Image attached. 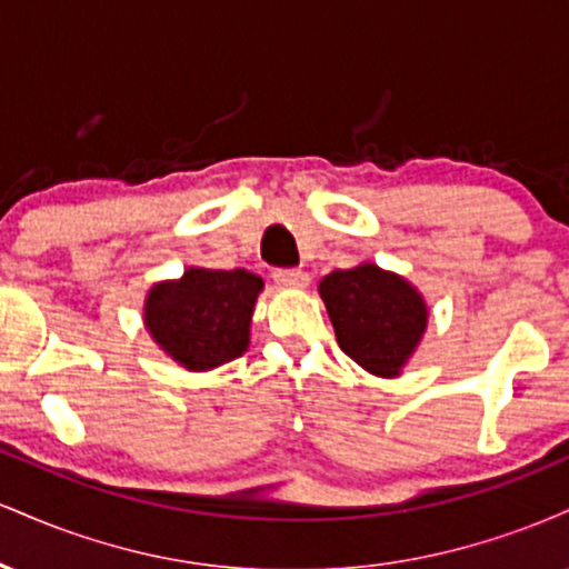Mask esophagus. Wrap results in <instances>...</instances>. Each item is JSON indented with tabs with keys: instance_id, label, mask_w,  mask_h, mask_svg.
<instances>
[{
	"instance_id": "1",
	"label": "esophagus",
	"mask_w": 569,
	"mask_h": 569,
	"mask_svg": "<svg viewBox=\"0 0 569 569\" xmlns=\"http://www.w3.org/2000/svg\"><path fill=\"white\" fill-rule=\"evenodd\" d=\"M272 278H276V283L283 286V289H307V283H310V276L302 270H276Z\"/></svg>"
}]
</instances>
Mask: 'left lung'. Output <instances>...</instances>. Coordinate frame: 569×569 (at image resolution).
<instances>
[{
    "label": "left lung",
    "mask_w": 569,
    "mask_h": 569,
    "mask_svg": "<svg viewBox=\"0 0 569 569\" xmlns=\"http://www.w3.org/2000/svg\"><path fill=\"white\" fill-rule=\"evenodd\" d=\"M339 348L375 377H398L428 329L417 286L375 262L329 272L318 283Z\"/></svg>",
    "instance_id": "obj_1"
}]
</instances>
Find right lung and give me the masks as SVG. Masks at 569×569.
Returning <instances> with one entry per match:
<instances>
[{
    "mask_svg": "<svg viewBox=\"0 0 569 569\" xmlns=\"http://www.w3.org/2000/svg\"><path fill=\"white\" fill-rule=\"evenodd\" d=\"M264 280L248 270L187 267L143 299V326L154 345L187 371L234 361L251 342V316Z\"/></svg>",
    "mask_w": 569,
    "mask_h": 569,
    "instance_id": "right-lung-1",
    "label": "right lung"
}]
</instances>
